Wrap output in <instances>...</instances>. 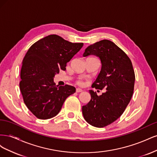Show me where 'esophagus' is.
Wrapping results in <instances>:
<instances>
[{
  "label": "esophagus",
  "mask_w": 157,
  "mask_h": 157,
  "mask_svg": "<svg viewBox=\"0 0 157 157\" xmlns=\"http://www.w3.org/2000/svg\"><path fill=\"white\" fill-rule=\"evenodd\" d=\"M83 91V90L81 89V88H77V89H76V92H82Z\"/></svg>",
  "instance_id": "esophagus-1"
}]
</instances>
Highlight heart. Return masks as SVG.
I'll return each mask as SVG.
<instances>
[{"instance_id": "heart-1", "label": "heart", "mask_w": 157, "mask_h": 157, "mask_svg": "<svg viewBox=\"0 0 157 157\" xmlns=\"http://www.w3.org/2000/svg\"><path fill=\"white\" fill-rule=\"evenodd\" d=\"M78 84L80 85H82L83 84V82H82V81H81V80H79V81L78 82Z\"/></svg>"}]
</instances>
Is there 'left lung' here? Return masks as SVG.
<instances>
[{
	"label": "left lung",
	"mask_w": 157,
	"mask_h": 157,
	"mask_svg": "<svg viewBox=\"0 0 157 157\" xmlns=\"http://www.w3.org/2000/svg\"><path fill=\"white\" fill-rule=\"evenodd\" d=\"M94 55L99 58L101 71L92 87L106 92L98 96L89 90L90 101L82 111L90 125L103 128L115 121L124 113L134 92L135 73L128 56L114 42L102 40L90 45L83 57Z\"/></svg>",
	"instance_id": "obj_1"
}]
</instances>
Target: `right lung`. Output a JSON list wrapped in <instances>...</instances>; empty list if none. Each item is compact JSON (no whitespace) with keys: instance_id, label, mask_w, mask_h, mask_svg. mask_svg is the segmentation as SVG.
I'll return each mask as SVG.
<instances>
[{"instance_id":"add662e5","label":"right lung","mask_w":157,"mask_h":157,"mask_svg":"<svg viewBox=\"0 0 157 157\" xmlns=\"http://www.w3.org/2000/svg\"><path fill=\"white\" fill-rule=\"evenodd\" d=\"M83 43H73L57 35L36 42L23 59L20 88L29 111L40 119H48L60 111L66 98L75 92L74 86H56L54 78L81 49Z\"/></svg>"}]
</instances>
